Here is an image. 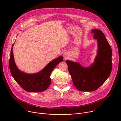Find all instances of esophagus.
<instances>
[{
	"label": "esophagus",
	"mask_w": 121,
	"mask_h": 121,
	"mask_svg": "<svg viewBox=\"0 0 121 121\" xmlns=\"http://www.w3.org/2000/svg\"><path fill=\"white\" fill-rule=\"evenodd\" d=\"M64 56H66V55H65V54H64Z\"/></svg>",
	"instance_id": "obj_1"
}]
</instances>
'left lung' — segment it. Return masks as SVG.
Masks as SVG:
<instances>
[{"label":"left lung","mask_w":121,"mask_h":121,"mask_svg":"<svg viewBox=\"0 0 121 121\" xmlns=\"http://www.w3.org/2000/svg\"><path fill=\"white\" fill-rule=\"evenodd\" d=\"M91 32L98 44L97 56L94 63L86 68L78 63L66 61L73 84L81 91L97 90L109 77L112 69V51L104 33L98 29L92 30Z\"/></svg>","instance_id":"left-lung-1"}]
</instances>
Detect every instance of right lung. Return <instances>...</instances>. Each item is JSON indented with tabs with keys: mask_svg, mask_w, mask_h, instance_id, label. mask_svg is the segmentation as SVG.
I'll use <instances>...</instances> for the list:
<instances>
[{
	"mask_svg": "<svg viewBox=\"0 0 121 121\" xmlns=\"http://www.w3.org/2000/svg\"><path fill=\"white\" fill-rule=\"evenodd\" d=\"M13 44L9 61L10 73L15 80L21 87L28 92H42L45 91L51 84V73L56 66L63 60L60 56L50 62L43 70L37 73L28 74L21 71L17 68L14 59Z\"/></svg>",
	"mask_w": 121,
	"mask_h": 121,
	"instance_id": "obj_1",
	"label": "right lung"
}]
</instances>
